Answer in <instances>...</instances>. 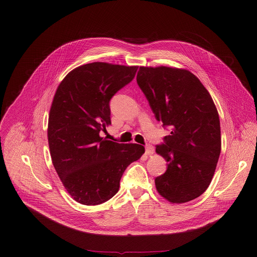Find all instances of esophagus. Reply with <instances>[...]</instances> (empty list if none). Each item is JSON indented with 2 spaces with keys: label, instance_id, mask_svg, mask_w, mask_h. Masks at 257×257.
Masks as SVG:
<instances>
[{
  "label": "esophagus",
  "instance_id": "esophagus-1",
  "mask_svg": "<svg viewBox=\"0 0 257 257\" xmlns=\"http://www.w3.org/2000/svg\"><path fill=\"white\" fill-rule=\"evenodd\" d=\"M154 153H155V149H154L153 145L148 144V145L145 146V154H146V155H148V156H152V155H154Z\"/></svg>",
  "mask_w": 257,
  "mask_h": 257
}]
</instances>
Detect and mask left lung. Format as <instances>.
Listing matches in <instances>:
<instances>
[{
    "mask_svg": "<svg viewBox=\"0 0 257 257\" xmlns=\"http://www.w3.org/2000/svg\"><path fill=\"white\" fill-rule=\"evenodd\" d=\"M137 83L156 119L171 128L156 152L168 162L155 179L158 192L172 203L200 196L209 186L221 154V126L215 104L188 70L140 67Z\"/></svg>",
    "mask_w": 257,
    "mask_h": 257,
    "instance_id": "8db88e82",
    "label": "left lung"
}]
</instances>
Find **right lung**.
I'll return each mask as SVG.
<instances>
[{"label":"right lung","mask_w":257,"mask_h":257,"mask_svg":"<svg viewBox=\"0 0 257 257\" xmlns=\"http://www.w3.org/2000/svg\"><path fill=\"white\" fill-rule=\"evenodd\" d=\"M137 68L85 64L69 72L57 88L48 125L50 153L64 187L81 204L111 199L126 168L144 154L142 145L99 136L111 124L109 100L133 80Z\"/></svg>","instance_id":"obj_1"}]
</instances>
